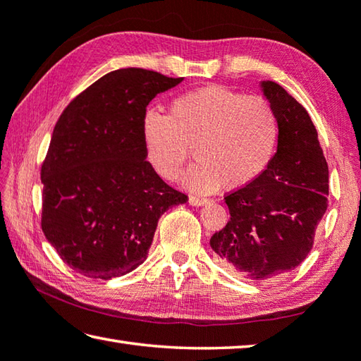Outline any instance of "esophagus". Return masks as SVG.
Instances as JSON below:
<instances>
[{
	"mask_svg": "<svg viewBox=\"0 0 361 361\" xmlns=\"http://www.w3.org/2000/svg\"><path fill=\"white\" fill-rule=\"evenodd\" d=\"M207 203H209V199H204V197H189V204H192V207H203Z\"/></svg>",
	"mask_w": 361,
	"mask_h": 361,
	"instance_id": "1",
	"label": "esophagus"
}]
</instances>
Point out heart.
I'll return each instance as SVG.
<instances>
[{"mask_svg": "<svg viewBox=\"0 0 361 361\" xmlns=\"http://www.w3.org/2000/svg\"><path fill=\"white\" fill-rule=\"evenodd\" d=\"M277 142L279 118L266 98L216 84L173 98L167 117L142 118L145 158L164 180L178 178L192 148L197 162L181 183L194 192L250 185L269 167Z\"/></svg>", "mask_w": 361, "mask_h": 361, "instance_id": "b5f03b06", "label": "heart"}]
</instances>
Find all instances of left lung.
<instances>
[{
  "mask_svg": "<svg viewBox=\"0 0 361 361\" xmlns=\"http://www.w3.org/2000/svg\"><path fill=\"white\" fill-rule=\"evenodd\" d=\"M261 87L279 118L277 153L259 178L225 195L230 221L209 239L219 264L253 281L293 271L308 257L329 195L312 117L280 84Z\"/></svg>",
  "mask_w": 361,
  "mask_h": 361,
  "instance_id": "obj_1",
  "label": "left lung"
}]
</instances>
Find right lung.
Here are the masks:
<instances>
[{
	"label": "right lung",
	"instance_id": "1",
	"mask_svg": "<svg viewBox=\"0 0 361 361\" xmlns=\"http://www.w3.org/2000/svg\"><path fill=\"white\" fill-rule=\"evenodd\" d=\"M183 78L120 68L75 97L42 164V230L63 263L90 279L122 277L147 259L159 217L188 195L145 161L147 106Z\"/></svg>",
	"mask_w": 361,
	"mask_h": 361
}]
</instances>
